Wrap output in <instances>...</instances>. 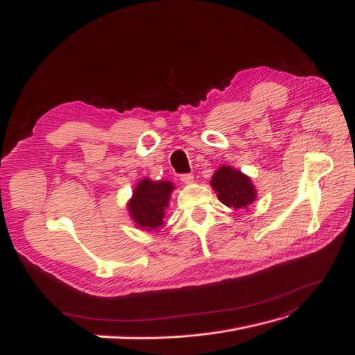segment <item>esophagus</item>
<instances>
[{
	"label": "esophagus",
	"mask_w": 355,
	"mask_h": 355,
	"mask_svg": "<svg viewBox=\"0 0 355 355\" xmlns=\"http://www.w3.org/2000/svg\"><path fill=\"white\" fill-rule=\"evenodd\" d=\"M180 180L184 182V184H191V182L194 181V177H193V174H182L180 177Z\"/></svg>",
	"instance_id": "esophagus-1"
}]
</instances>
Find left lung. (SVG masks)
<instances>
[{"mask_svg":"<svg viewBox=\"0 0 355 355\" xmlns=\"http://www.w3.org/2000/svg\"><path fill=\"white\" fill-rule=\"evenodd\" d=\"M211 186L218 193V199L228 208L248 209L249 205L257 199V190L250 178L232 166L223 165L216 169Z\"/></svg>","mask_w":355,"mask_h":355,"instance_id":"obj_1","label":"left lung"}]
</instances>
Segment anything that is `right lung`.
<instances>
[{
	"instance_id": "1",
	"label": "right lung",
	"mask_w": 355,
	"mask_h": 355,
	"mask_svg": "<svg viewBox=\"0 0 355 355\" xmlns=\"http://www.w3.org/2000/svg\"><path fill=\"white\" fill-rule=\"evenodd\" d=\"M173 190L174 184L169 181L143 178L134 189L132 198L128 202V211L134 223L147 232H156L162 227Z\"/></svg>"
}]
</instances>
